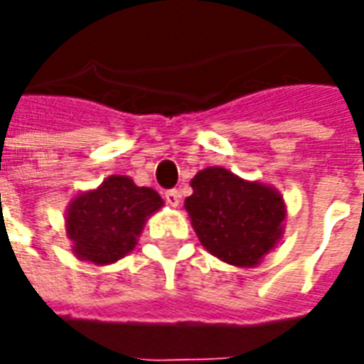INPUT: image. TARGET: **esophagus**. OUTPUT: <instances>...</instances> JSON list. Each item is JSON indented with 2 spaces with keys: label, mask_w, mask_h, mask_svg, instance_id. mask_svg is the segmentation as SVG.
<instances>
[{
  "label": "esophagus",
  "mask_w": 364,
  "mask_h": 364,
  "mask_svg": "<svg viewBox=\"0 0 364 364\" xmlns=\"http://www.w3.org/2000/svg\"><path fill=\"white\" fill-rule=\"evenodd\" d=\"M166 200H167V205L179 206V203H181V193H179L177 189H169L166 193Z\"/></svg>",
  "instance_id": "1"
}]
</instances>
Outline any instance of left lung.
Listing matches in <instances>:
<instances>
[{
  "instance_id": "obj_1",
  "label": "left lung",
  "mask_w": 364,
  "mask_h": 364,
  "mask_svg": "<svg viewBox=\"0 0 364 364\" xmlns=\"http://www.w3.org/2000/svg\"><path fill=\"white\" fill-rule=\"evenodd\" d=\"M191 187L185 208L200 244L218 259L253 267L279 242L284 203L274 189L244 181L224 167L198 171Z\"/></svg>"
}]
</instances>
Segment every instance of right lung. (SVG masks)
I'll return each instance as SVG.
<instances>
[{
  "label": "right lung",
  "instance_id": "obj_1",
  "mask_svg": "<svg viewBox=\"0 0 364 364\" xmlns=\"http://www.w3.org/2000/svg\"><path fill=\"white\" fill-rule=\"evenodd\" d=\"M164 200L150 187H136L124 175H111L95 191L83 193L68 208V237L74 253L95 265L114 263L132 252L144 222Z\"/></svg>",
  "mask_w": 364,
  "mask_h": 364
}]
</instances>
